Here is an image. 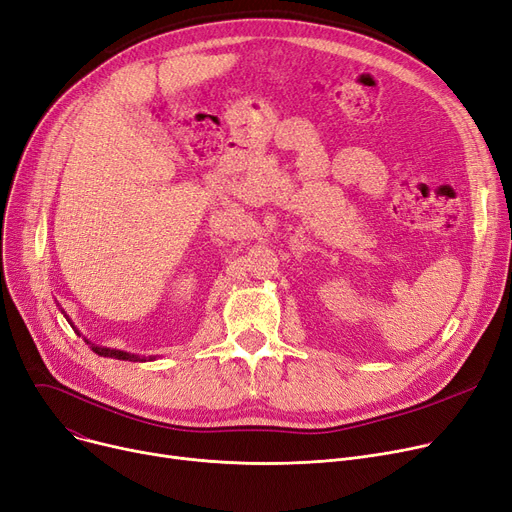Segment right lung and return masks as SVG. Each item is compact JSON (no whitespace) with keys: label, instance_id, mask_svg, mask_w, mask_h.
Returning a JSON list of instances; mask_svg holds the SVG:
<instances>
[{"label":"right lung","instance_id":"add662e5","mask_svg":"<svg viewBox=\"0 0 512 512\" xmlns=\"http://www.w3.org/2000/svg\"><path fill=\"white\" fill-rule=\"evenodd\" d=\"M64 312V310H62ZM66 316V314H64ZM70 323V321H68ZM72 325V323H70ZM75 329V327H72ZM79 333V331H77ZM81 335V333H79ZM87 342V339H85ZM89 346H91V350L95 352V354H100V356H110V358H118V360H133V362H143L145 358H141V356H137V354H129V352H123V350H112V348H104V346H95V344H91V342H87ZM152 360V358H150Z\"/></svg>","mask_w":512,"mask_h":512}]
</instances>
